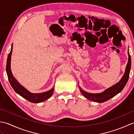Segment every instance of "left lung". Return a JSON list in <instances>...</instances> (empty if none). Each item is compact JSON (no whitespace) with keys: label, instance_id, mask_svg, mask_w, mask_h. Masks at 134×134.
Listing matches in <instances>:
<instances>
[{"label":"left lung","instance_id":"left-lung-1","mask_svg":"<svg viewBox=\"0 0 134 134\" xmlns=\"http://www.w3.org/2000/svg\"><path fill=\"white\" fill-rule=\"evenodd\" d=\"M128 55H129V61L127 64L126 71L123 77L121 78V80L118 83L115 85L114 86L108 88V89L105 90L104 92L98 94H92L87 93L82 90L80 87L81 92L82 94L86 98L89 99L90 101H93L97 102H104L109 100L111 98L117 95L118 93H120L123 89L124 86H126L127 82L129 80L130 72L131 69V56L128 51Z\"/></svg>","mask_w":134,"mask_h":134}]
</instances>
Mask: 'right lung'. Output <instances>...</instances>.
Segmentation results:
<instances>
[{"instance_id": "right-lung-1", "label": "right lung", "mask_w": 134, "mask_h": 134, "mask_svg": "<svg viewBox=\"0 0 134 134\" xmlns=\"http://www.w3.org/2000/svg\"><path fill=\"white\" fill-rule=\"evenodd\" d=\"M12 51L13 45L12 47H11L10 52L8 55L6 64V71L7 74L8 80H9L11 86L13 88V89L15 90V92L18 93L20 96H21L22 97H24V98L27 99V101H29L31 102H33V103H38V102H42L50 98L52 96L53 93V88L46 92L38 94H34L29 92V91H27L26 89H25V88L23 86H22L21 85L16 81V79L14 78L10 69L11 56V53H12Z\"/></svg>"}]
</instances>
